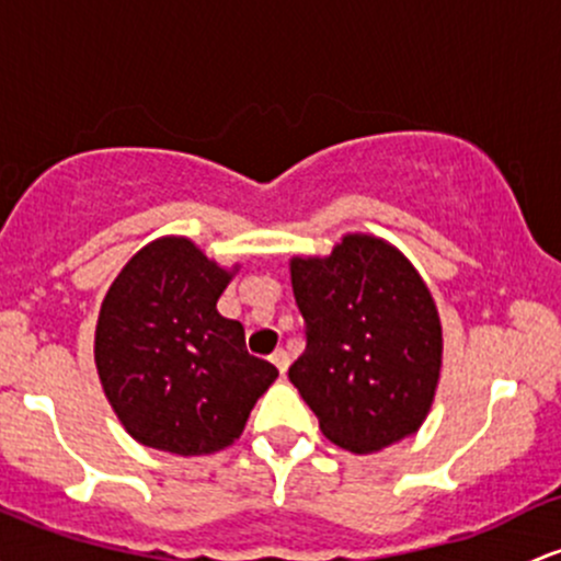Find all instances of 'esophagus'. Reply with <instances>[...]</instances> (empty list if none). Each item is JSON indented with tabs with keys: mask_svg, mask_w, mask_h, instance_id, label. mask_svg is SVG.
Here are the masks:
<instances>
[{
	"mask_svg": "<svg viewBox=\"0 0 561 561\" xmlns=\"http://www.w3.org/2000/svg\"><path fill=\"white\" fill-rule=\"evenodd\" d=\"M271 362H274L276 370H279L282 375H285V373H287V367H290V356H287V351H285V348H276L274 354H271Z\"/></svg>",
	"mask_w": 561,
	"mask_h": 561,
	"instance_id": "34e87169",
	"label": "esophagus"
}]
</instances>
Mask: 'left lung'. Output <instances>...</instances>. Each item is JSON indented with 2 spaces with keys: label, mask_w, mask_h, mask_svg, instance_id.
Masks as SVG:
<instances>
[{
  "label": "left lung",
  "mask_w": 561,
  "mask_h": 561,
  "mask_svg": "<svg viewBox=\"0 0 561 561\" xmlns=\"http://www.w3.org/2000/svg\"><path fill=\"white\" fill-rule=\"evenodd\" d=\"M306 348L290 380L332 445L370 455L423 426L442 373V322L417 268L375 233L293 255Z\"/></svg>",
  "instance_id": "obj_1"
}]
</instances>
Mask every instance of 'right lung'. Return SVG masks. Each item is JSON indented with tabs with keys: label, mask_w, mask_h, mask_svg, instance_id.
I'll return each mask as SVG.
<instances>
[{
	"label": "right lung",
	"mask_w": 561,
	"mask_h": 561,
	"mask_svg": "<svg viewBox=\"0 0 561 561\" xmlns=\"http://www.w3.org/2000/svg\"><path fill=\"white\" fill-rule=\"evenodd\" d=\"M239 263L220 266L188 237H159L111 282L95 324V370L111 410L144 447L207 455L242 436L279 378L218 313Z\"/></svg>",
	"instance_id": "add662e5"
}]
</instances>
